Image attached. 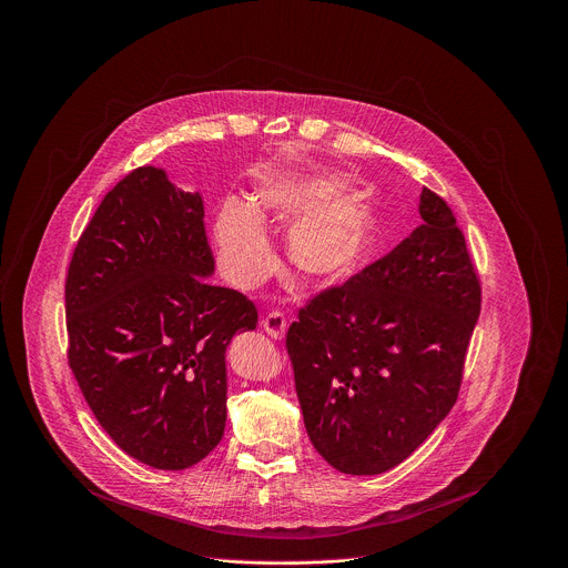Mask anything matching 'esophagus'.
<instances>
[{
  "mask_svg": "<svg viewBox=\"0 0 568 568\" xmlns=\"http://www.w3.org/2000/svg\"><path fill=\"white\" fill-rule=\"evenodd\" d=\"M263 331L272 337V339H283L285 337V331H287V318L283 312H270L265 318H263Z\"/></svg>",
  "mask_w": 568,
  "mask_h": 568,
  "instance_id": "esophagus-1",
  "label": "esophagus"
}]
</instances>
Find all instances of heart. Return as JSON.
Masks as SVG:
<instances>
[{
	"mask_svg": "<svg viewBox=\"0 0 568 568\" xmlns=\"http://www.w3.org/2000/svg\"><path fill=\"white\" fill-rule=\"evenodd\" d=\"M337 180L278 182L256 193L252 209L242 202H224L213 224V242L224 276L240 290L258 287L274 270V254L261 220L270 215L292 217L306 211L287 233V254L296 270L310 278H342L362 263L373 213L359 195L339 197Z\"/></svg>",
	"mask_w": 568,
	"mask_h": 568,
	"instance_id": "b5f03b06",
	"label": "heart"
}]
</instances>
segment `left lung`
<instances>
[{"instance_id":"8db88e82","label":"left lung","mask_w":568,"mask_h":568,"mask_svg":"<svg viewBox=\"0 0 568 568\" xmlns=\"http://www.w3.org/2000/svg\"><path fill=\"white\" fill-rule=\"evenodd\" d=\"M420 215L395 250L310 298L287 331L307 436L344 474L409 458L458 397L480 283L447 202L423 189Z\"/></svg>"}]
</instances>
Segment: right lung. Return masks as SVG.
<instances>
[{
    "label": "right lung",
    "instance_id": "1",
    "mask_svg": "<svg viewBox=\"0 0 568 568\" xmlns=\"http://www.w3.org/2000/svg\"><path fill=\"white\" fill-rule=\"evenodd\" d=\"M213 270L202 195L154 166L103 197L69 263V368L110 438L156 469L193 467L222 440L226 346L258 323Z\"/></svg>",
    "mask_w": 568,
    "mask_h": 568
}]
</instances>
